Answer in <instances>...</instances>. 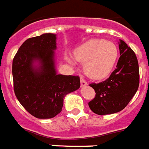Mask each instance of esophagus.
Instances as JSON below:
<instances>
[{
	"label": "esophagus",
	"mask_w": 149,
	"mask_h": 149,
	"mask_svg": "<svg viewBox=\"0 0 149 149\" xmlns=\"http://www.w3.org/2000/svg\"><path fill=\"white\" fill-rule=\"evenodd\" d=\"M80 84H81V87H84V86L88 84V83H87V81L84 78L81 77L80 78Z\"/></svg>",
	"instance_id": "1"
}]
</instances>
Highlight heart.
Wrapping results in <instances>:
<instances>
[{"label": "heart", "instance_id": "heart-1", "mask_svg": "<svg viewBox=\"0 0 149 149\" xmlns=\"http://www.w3.org/2000/svg\"><path fill=\"white\" fill-rule=\"evenodd\" d=\"M118 56L116 45L103 39H90L74 50L73 58L84 64V72L89 77L101 80L113 70Z\"/></svg>", "mask_w": 149, "mask_h": 149}]
</instances>
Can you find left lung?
<instances>
[{
    "mask_svg": "<svg viewBox=\"0 0 149 149\" xmlns=\"http://www.w3.org/2000/svg\"><path fill=\"white\" fill-rule=\"evenodd\" d=\"M120 58L116 69L104 81L89 84L95 96L88 102L91 111L99 115L119 112L128 105L139 87L137 58L130 47L122 40L119 43Z\"/></svg>",
    "mask_w": 149,
    "mask_h": 149,
    "instance_id": "obj_1",
    "label": "left lung"
}]
</instances>
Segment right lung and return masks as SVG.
I'll return each instance as SVG.
<instances>
[{
    "mask_svg": "<svg viewBox=\"0 0 149 149\" xmlns=\"http://www.w3.org/2000/svg\"><path fill=\"white\" fill-rule=\"evenodd\" d=\"M56 35L47 33L22 44L13 61V88L24 109L37 118H51L61 111L66 95L80 86L78 76L57 74ZM35 60L41 65L33 67Z\"/></svg>",
    "mask_w": 149,
    "mask_h": 149,
    "instance_id": "add662e5",
    "label": "right lung"
}]
</instances>
